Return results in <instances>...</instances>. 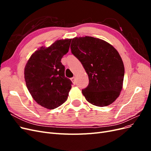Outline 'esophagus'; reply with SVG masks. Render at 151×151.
Returning a JSON list of instances; mask_svg holds the SVG:
<instances>
[{
  "label": "esophagus",
  "instance_id": "esophagus-1",
  "mask_svg": "<svg viewBox=\"0 0 151 151\" xmlns=\"http://www.w3.org/2000/svg\"><path fill=\"white\" fill-rule=\"evenodd\" d=\"M70 80L72 81V82L73 83V84H76V77H72V78H70Z\"/></svg>",
  "mask_w": 151,
  "mask_h": 151
}]
</instances>
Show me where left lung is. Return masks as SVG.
<instances>
[{
    "instance_id": "left-lung-1",
    "label": "left lung",
    "mask_w": 151,
    "mask_h": 151,
    "mask_svg": "<svg viewBox=\"0 0 151 151\" xmlns=\"http://www.w3.org/2000/svg\"><path fill=\"white\" fill-rule=\"evenodd\" d=\"M71 52L81 62L89 77V84L82 90L91 104L103 107L119 96L125 68L119 53L105 41L91 37H76Z\"/></svg>"
}]
</instances>
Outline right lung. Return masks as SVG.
I'll list each match as a JSON object with an SVG mask.
<instances>
[{
    "label": "right lung",
    "instance_id": "right-lung-1",
    "mask_svg": "<svg viewBox=\"0 0 151 151\" xmlns=\"http://www.w3.org/2000/svg\"><path fill=\"white\" fill-rule=\"evenodd\" d=\"M71 40H59L48 47H40L25 66L27 88L35 101L45 108L55 109L67 99L72 83L65 76L61 59L68 52Z\"/></svg>",
    "mask_w": 151,
    "mask_h": 151
}]
</instances>
